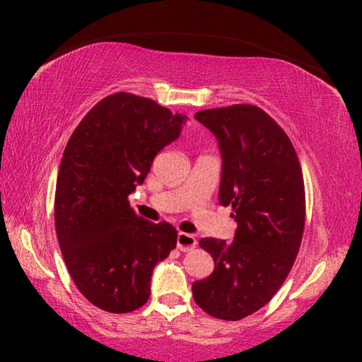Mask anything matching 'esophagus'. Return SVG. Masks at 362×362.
Wrapping results in <instances>:
<instances>
[{
	"label": "esophagus",
	"mask_w": 362,
	"mask_h": 362,
	"mask_svg": "<svg viewBox=\"0 0 362 362\" xmlns=\"http://www.w3.org/2000/svg\"><path fill=\"white\" fill-rule=\"evenodd\" d=\"M196 239L191 234H186V232H180L176 239V245L181 252H189L196 247Z\"/></svg>",
	"instance_id": "34e87169"
}]
</instances>
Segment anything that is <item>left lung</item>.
I'll list each match as a JSON object with an SVG mask.
<instances>
[{"mask_svg":"<svg viewBox=\"0 0 362 362\" xmlns=\"http://www.w3.org/2000/svg\"><path fill=\"white\" fill-rule=\"evenodd\" d=\"M222 158L219 204L234 209V240H199L214 272L192 284L194 301L219 320L245 318L272 300L290 274L305 229V186L295 148L255 105L197 112Z\"/></svg>","mask_w":362,"mask_h":362,"instance_id":"8db88e82","label":"left lung"}]
</instances>
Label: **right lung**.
I'll return each instance as SVG.
<instances>
[{"label":"right lung","instance_id":"obj_1","mask_svg":"<svg viewBox=\"0 0 362 362\" xmlns=\"http://www.w3.org/2000/svg\"><path fill=\"white\" fill-rule=\"evenodd\" d=\"M186 122L155 100L117 92L82 118L64 150L57 240L74 284L98 308L128 313L145 305L153 269L176 247L175 227L138 217L128 196Z\"/></svg>","mask_w":362,"mask_h":362}]
</instances>
